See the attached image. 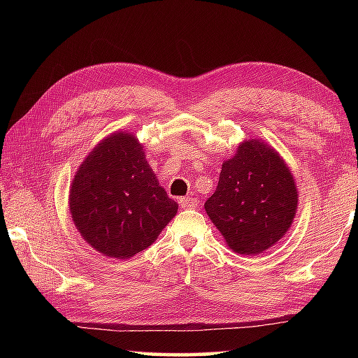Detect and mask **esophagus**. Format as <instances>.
Instances as JSON below:
<instances>
[{"instance_id": "34e87169", "label": "esophagus", "mask_w": 358, "mask_h": 358, "mask_svg": "<svg viewBox=\"0 0 358 358\" xmlns=\"http://www.w3.org/2000/svg\"><path fill=\"white\" fill-rule=\"evenodd\" d=\"M180 205L181 208H196L199 205V201L196 197H181Z\"/></svg>"}]
</instances>
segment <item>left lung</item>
<instances>
[{
	"instance_id": "obj_1",
	"label": "left lung",
	"mask_w": 358,
	"mask_h": 358,
	"mask_svg": "<svg viewBox=\"0 0 358 358\" xmlns=\"http://www.w3.org/2000/svg\"><path fill=\"white\" fill-rule=\"evenodd\" d=\"M296 207L294 175L262 138H245L222 162L216 191L205 202L226 245L243 256H257L276 245L292 226Z\"/></svg>"
}]
</instances>
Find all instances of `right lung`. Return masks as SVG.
<instances>
[{
    "label": "right lung",
    "instance_id": "right-lung-1",
    "mask_svg": "<svg viewBox=\"0 0 358 358\" xmlns=\"http://www.w3.org/2000/svg\"><path fill=\"white\" fill-rule=\"evenodd\" d=\"M177 211L178 203L159 185L134 132L102 138L72 178V221L102 256H136L155 243Z\"/></svg>",
    "mask_w": 358,
    "mask_h": 358
}]
</instances>
